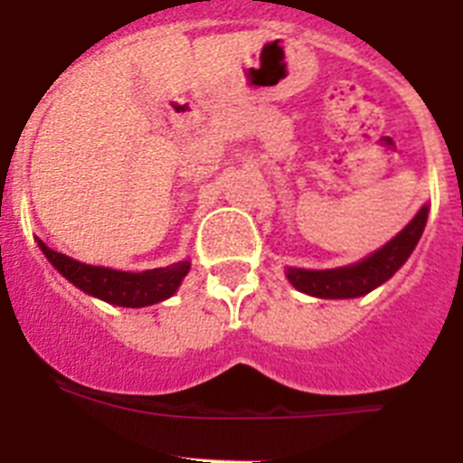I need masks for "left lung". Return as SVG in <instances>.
<instances>
[{"instance_id": "left-lung-1", "label": "left lung", "mask_w": 463, "mask_h": 463, "mask_svg": "<svg viewBox=\"0 0 463 463\" xmlns=\"http://www.w3.org/2000/svg\"><path fill=\"white\" fill-rule=\"evenodd\" d=\"M426 219H429V204H423L417 216L391 242L383 244L382 250H376L363 261L344 268H332V270L287 268V279L298 291L317 298L364 297L379 285H383L386 279L393 278L395 270L410 259L419 238H421L423 228H426Z\"/></svg>"}]
</instances>
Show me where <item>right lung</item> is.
Returning a JSON list of instances; mask_svg holds the SVG:
<instances>
[{
    "label": "right lung",
    "mask_w": 463,
    "mask_h": 463,
    "mask_svg": "<svg viewBox=\"0 0 463 463\" xmlns=\"http://www.w3.org/2000/svg\"><path fill=\"white\" fill-rule=\"evenodd\" d=\"M37 244L46 259L52 261V266L72 285L100 301L124 306V308H143V306L165 301L178 289V285L184 282L190 270V261H178L174 266L153 268V270H143V273H124V270L75 261L61 251L49 250L42 240H37Z\"/></svg>",
    "instance_id": "1"
}]
</instances>
